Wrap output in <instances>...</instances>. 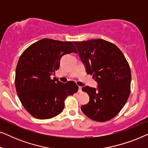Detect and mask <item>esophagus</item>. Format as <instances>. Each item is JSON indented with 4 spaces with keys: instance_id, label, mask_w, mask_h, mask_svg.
Returning a JSON list of instances; mask_svg holds the SVG:
<instances>
[{
    "instance_id": "obj_1",
    "label": "esophagus",
    "mask_w": 148,
    "mask_h": 148,
    "mask_svg": "<svg viewBox=\"0 0 148 148\" xmlns=\"http://www.w3.org/2000/svg\"><path fill=\"white\" fill-rule=\"evenodd\" d=\"M82 92V87H81V86H79V90H78V92H79V93H81Z\"/></svg>"
}]
</instances>
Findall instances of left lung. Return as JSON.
Returning <instances> with one entry per match:
<instances>
[{
    "mask_svg": "<svg viewBox=\"0 0 148 148\" xmlns=\"http://www.w3.org/2000/svg\"><path fill=\"white\" fill-rule=\"evenodd\" d=\"M88 74L98 83L97 90L82 88L90 101L81 107L93 121L105 122L116 116L126 104L131 92V73L121 50L110 42L94 39L73 42Z\"/></svg>",
    "mask_w": 148,
    "mask_h": 148,
    "instance_id": "left-lung-1",
    "label": "left lung"
}]
</instances>
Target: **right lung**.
<instances>
[{
	"label": "right lung",
	"instance_id": "right-lung-1",
	"mask_svg": "<svg viewBox=\"0 0 148 148\" xmlns=\"http://www.w3.org/2000/svg\"><path fill=\"white\" fill-rule=\"evenodd\" d=\"M77 53L71 42L44 38L29 46L20 56L15 71L18 97L25 110L38 119H48L63 110L64 100L78 90L74 82L50 77L59 69L64 54Z\"/></svg>",
	"mask_w": 148,
	"mask_h": 148
}]
</instances>
